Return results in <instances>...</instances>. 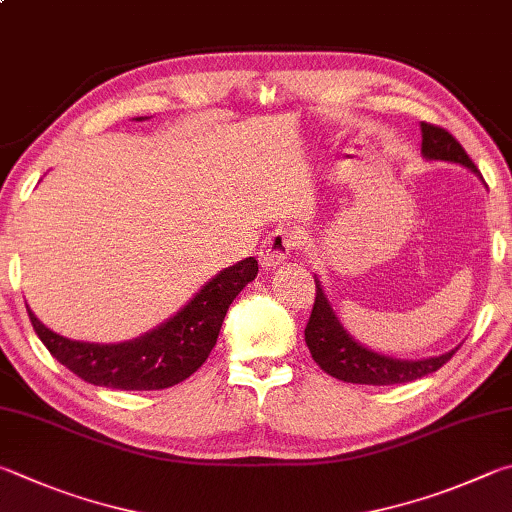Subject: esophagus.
<instances>
[{
  "label": "esophagus",
  "mask_w": 512,
  "mask_h": 512,
  "mask_svg": "<svg viewBox=\"0 0 512 512\" xmlns=\"http://www.w3.org/2000/svg\"><path fill=\"white\" fill-rule=\"evenodd\" d=\"M299 245H301V236L297 231L279 227L265 238L261 251H258V258H261L263 267H276L288 261V256L294 249H299Z\"/></svg>",
  "instance_id": "34e87169"
}]
</instances>
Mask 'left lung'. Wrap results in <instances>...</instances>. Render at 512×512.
<instances>
[{
  "label": "left lung",
  "mask_w": 512,
  "mask_h": 512,
  "mask_svg": "<svg viewBox=\"0 0 512 512\" xmlns=\"http://www.w3.org/2000/svg\"><path fill=\"white\" fill-rule=\"evenodd\" d=\"M420 132H423L425 159L452 161V164H461L479 175V170L468 157V152L463 150L461 143L456 141L450 132L425 121L420 123ZM315 283L317 294L315 306H312L306 326V344L310 348L312 360L337 380L353 384H373V387L414 382L441 369V366L459 351V348H454L450 353L427 357V360H396V357L375 353L371 348L355 342V339L346 333L344 326L339 324L333 308H330V301L326 299L319 279H315Z\"/></svg>",
  "instance_id": "obj_1"
}]
</instances>
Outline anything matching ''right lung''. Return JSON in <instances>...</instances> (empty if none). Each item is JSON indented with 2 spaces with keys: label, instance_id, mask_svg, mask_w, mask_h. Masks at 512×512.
I'll list each match as a JSON object with an SVG mask.
<instances>
[{
  "label": "right lung",
  "instance_id": "obj_1",
  "mask_svg": "<svg viewBox=\"0 0 512 512\" xmlns=\"http://www.w3.org/2000/svg\"><path fill=\"white\" fill-rule=\"evenodd\" d=\"M256 274L254 256L227 267L166 324L123 344L74 342L56 335L26 310L40 342L80 380L107 389L157 391L184 382L206 362L231 301Z\"/></svg>",
  "mask_w": 512,
  "mask_h": 512
}]
</instances>
